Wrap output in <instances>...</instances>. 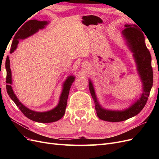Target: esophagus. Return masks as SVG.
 Instances as JSON below:
<instances>
[{"instance_id":"1","label":"esophagus","mask_w":159,"mask_h":159,"mask_svg":"<svg viewBox=\"0 0 159 159\" xmlns=\"http://www.w3.org/2000/svg\"><path fill=\"white\" fill-rule=\"evenodd\" d=\"M82 64V65H81V66H82V67H85V66H88V64L86 63V62H84V63H82V64Z\"/></svg>"}]
</instances>
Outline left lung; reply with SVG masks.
<instances>
[{
	"instance_id": "obj_1",
	"label": "left lung",
	"mask_w": 159,
	"mask_h": 159,
	"mask_svg": "<svg viewBox=\"0 0 159 159\" xmlns=\"http://www.w3.org/2000/svg\"><path fill=\"white\" fill-rule=\"evenodd\" d=\"M122 34L129 49L133 53L137 71L143 84V93L140 97L129 108L123 111L108 110L103 108L96 97L93 85L89 81V89L95 103L98 117L109 122H119L135 116L145 107L151 92L153 83V72L151 66V56L145 44V36L142 30L135 25H125Z\"/></svg>"
}]
</instances>
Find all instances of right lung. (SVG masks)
Segmentation results:
<instances>
[{
	"instance_id": "obj_1",
	"label": "right lung",
	"mask_w": 159,
	"mask_h": 159,
	"mask_svg": "<svg viewBox=\"0 0 159 159\" xmlns=\"http://www.w3.org/2000/svg\"><path fill=\"white\" fill-rule=\"evenodd\" d=\"M48 24L47 21H38L36 20H30L26 22L24 25L17 33L14 36L11 45V54L15 50L18 44V40L25 39L33 34H34L38 30L44 28L45 26ZM5 67L7 70V91L9 97L15 103L16 106L19 108L22 113L25 115L26 117L38 123H52L58 121L66 112V108L67 105V101H68V95L70 93V89L72 83L75 80V77L74 75H70L66 79L63 84V89L60 97L59 103L57 106L50 111H48L46 112H37L35 111L31 110L24 105L19 99L17 98L16 95L14 94V91L12 88V73L10 68V60L9 57L7 56L5 63Z\"/></svg>"
}]
</instances>
